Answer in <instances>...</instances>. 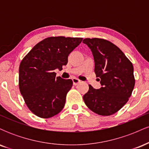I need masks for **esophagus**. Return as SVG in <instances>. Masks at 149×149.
<instances>
[{
  "instance_id": "esophagus-1",
  "label": "esophagus",
  "mask_w": 149,
  "mask_h": 149,
  "mask_svg": "<svg viewBox=\"0 0 149 149\" xmlns=\"http://www.w3.org/2000/svg\"><path fill=\"white\" fill-rule=\"evenodd\" d=\"M72 80H73V85H78V83H80V80L79 79H78V78H73V79H72Z\"/></svg>"
}]
</instances>
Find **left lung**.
I'll return each mask as SVG.
<instances>
[{"instance_id":"obj_1","label":"left lung","mask_w":149,"mask_h":149,"mask_svg":"<svg viewBox=\"0 0 149 149\" xmlns=\"http://www.w3.org/2000/svg\"><path fill=\"white\" fill-rule=\"evenodd\" d=\"M83 43L91 49L95 73L101 78L102 88L89 85L83 96L85 104L98 115L108 116L118 112L129 100L135 79L133 65L118 47L103 38H85Z\"/></svg>"}]
</instances>
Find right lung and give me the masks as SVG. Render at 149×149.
I'll use <instances>...</instances> for the list:
<instances>
[{"mask_svg":"<svg viewBox=\"0 0 149 149\" xmlns=\"http://www.w3.org/2000/svg\"><path fill=\"white\" fill-rule=\"evenodd\" d=\"M83 38L49 37L37 43L23 58L19 69V88L29 109L36 116L49 118L64 108L73 81L56 77L69 54Z\"/></svg>","mask_w":149,"mask_h":149,"instance_id":"1","label":"right lung"}]
</instances>
